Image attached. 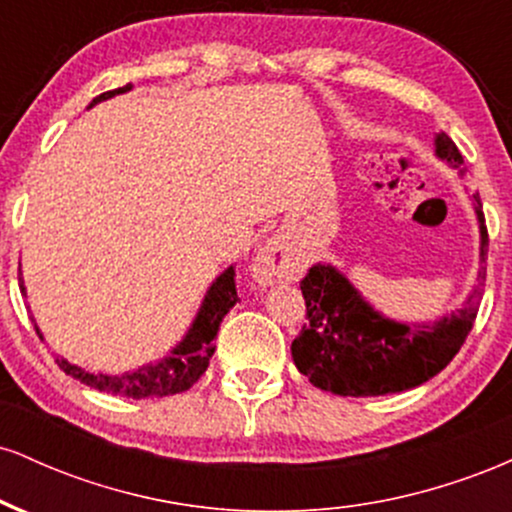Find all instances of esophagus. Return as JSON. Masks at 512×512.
<instances>
[{
	"mask_svg": "<svg viewBox=\"0 0 512 512\" xmlns=\"http://www.w3.org/2000/svg\"><path fill=\"white\" fill-rule=\"evenodd\" d=\"M303 272V264L279 240H267L252 260V279L260 286H274L281 281L296 279Z\"/></svg>",
	"mask_w": 512,
	"mask_h": 512,
	"instance_id": "obj_1",
	"label": "esophagus"
}]
</instances>
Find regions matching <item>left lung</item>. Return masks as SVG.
Instances as JSON below:
<instances>
[{
	"instance_id": "1",
	"label": "left lung",
	"mask_w": 512,
	"mask_h": 512,
	"mask_svg": "<svg viewBox=\"0 0 512 512\" xmlns=\"http://www.w3.org/2000/svg\"><path fill=\"white\" fill-rule=\"evenodd\" d=\"M436 156L462 168V154L445 132H438ZM464 173V170H460ZM477 199L479 274L457 313L436 322H402L380 313L334 264L317 262L301 281L308 325L293 339L296 368L320 390L339 397H378L424 385L455 358L479 310L486 279L484 214Z\"/></svg>"
}]
</instances>
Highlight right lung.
<instances>
[{
  "label": "right lung",
  "mask_w": 512,
  "mask_h": 512,
  "mask_svg": "<svg viewBox=\"0 0 512 512\" xmlns=\"http://www.w3.org/2000/svg\"><path fill=\"white\" fill-rule=\"evenodd\" d=\"M127 91H132V84L115 88V91H105L101 96L93 98L88 108ZM21 291L23 296H26V286L23 284ZM236 303V269H233L231 264V267L223 269V272L211 281L195 320H192L190 330L185 332V337H182L161 361L146 363L142 368L127 370V373L120 375L101 373V370H98V373L96 370H86L76 366V363H69L67 358L62 356H57V366H60L67 375H72L74 380H79V383L93 387V390L98 392H108V395L127 399L178 395V392L190 390V387L202 378V373L209 366V358L214 354V337L216 332H219L221 320ZM35 332L43 339V332L38 330V325H35Z\"/></svg>",
  "instance_id": "right-lung-1"
}]
</instances>
